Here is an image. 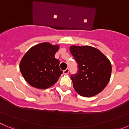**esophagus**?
Listing matches in <instances>:
<instances>
[{
  "instance_id": "34e87169",
  "label": "esophagus",
  "mask_w": 129,
  "mask_h": 129,
  "mask_svg": "<svg viewBox=\"0 0 129 129\" xmlns=\"http://www.w3.org/2000/svg\"><path fill=\"white\" fill-rule=\"evenodd\" d=\"M69 72H70L69 68H67V69H66L65 70H64V71H63V73H64V74L67 75V74H68V73H69Z\"/></svg>"
}]
</instances>
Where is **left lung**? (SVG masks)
Segmentation results:
<instances>
[{"instance_id": "left-lung-1", "label": "left lung", "mask_w": 129, "mask_h": 129, "mask_svg": "<svg viewBox=\"0 0 129 129\" xmlns=\"http://www.w3.org/2000/svg\"><path fill=\"white\" fill-rule=\"evenodd\" d=\"M70 52L78 63V73L71 75L75 91L84 97H92L102 91L110 81V60L95 47L72 45Z\"/></svg>"}]
</instances>
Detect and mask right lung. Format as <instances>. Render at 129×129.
Returning <instances> with one entry per match:
<instances>
[{"label":"right lung","instance_id":"1","mask_svg":"<svg viewBox=\"0 0 129 129\" xmlns=\"http://www.w3.org/2000/svg\"><path fill=\"white\" fill-rule=\"evenodd\" d=\"M59 46L49 42L37 44L24 55L19 64L21 73L30 85L44 89L56 84L62 73L55 54Z\"/></svg>","mask_w":129,"mask_h":129}]
</instances>
